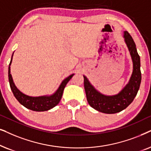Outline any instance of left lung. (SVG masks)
<instances>
[{
    "instance_id": "obj_1",
    "label": "left lung",
    "mask_w": 151,
    "mask_h": 151,
    "mask_svg": "<svg viewBox=\"0 0 151 151\" xmlns=\"http://www.w3.org/2000/svg\"><path fill=\"white\" fill-rule=\"evenodd\" d=\"M124 38L131 56L133 70L129 82L121 92L115 95H104L98 92L91 85L87 77L83 76L84 88L88 104L94 109L104 113H116L127 108L136 96L141 83L140 57L137 51L135 43L127 31L124 32Z\"/></svg>"
}]
</instances>
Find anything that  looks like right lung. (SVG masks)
<instances>
[{"mask_svg":"<svg viewBox=\"0 0 151 151\" xmlns=\"http://www.w3.org/2000/svg\"><path fill=\"white\" fill-rule=\"evenodd\" d=\"M14 53L12 56L11 61H10L9 68H8V77H9V86L11 88L12 91L14 95L16 97L19 102L22 104L25 108L28 109L33 110V111L41 112V111H47L50 110L51 108H54L59 103L60 100L62 97L63 90L65 88L66 84L73 77L74 74L70 75L66 79H65L62 81L61 85L59 86L57 91L52 95L50 96H29L26 95V94L22 93L18 88L16 87L13 81L12 74H10V65H11L12 61V57Z\"/></svg>","mask_w":151,"mask_h":151,"instance_id":"add662e5","label":"right lung"}]
</instances>
